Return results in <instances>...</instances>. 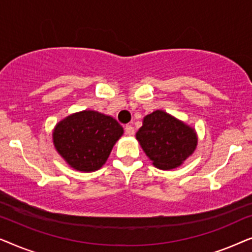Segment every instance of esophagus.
<instances>
[{
  "label": "esophagus",
  "instance_id": "34e87169",
  "mask_svg": "<svg viewBox=\"0 0 252 252\" xmlns=\"http://www.w3.org/2000/svg\"><path fill=\"white\" fill-rule=\"evenodd\" d=\"M125 133L127 134V135H134V127L132 126V125H126V127H125Z\"/></svg>",
  "mask_w": 252,
  "mask_h": 252
}]
</instances>
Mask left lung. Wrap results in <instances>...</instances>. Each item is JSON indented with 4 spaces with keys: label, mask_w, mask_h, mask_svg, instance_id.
I'll list each match as a JSON object with an SVG mask.
<instances>
[{
    "label": "left lung",
    "mask_w": 252,
    "mask_h": 252,
    "mask_svg": "<svg viewBox=\"0 0 252 252\" xmlns=\"http://www.w3.org/2000/svg\"><path fill=\"white\" fill-rule=\"evenodd\" d=\"M136 140L155 166L160 170L180 166L197 146L195 129L163 110L144 117Z\"/></svg>",
    "instance_id": "left-lung-1"
}]
</instances>
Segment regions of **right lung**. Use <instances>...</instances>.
Masks as SVG:
<instances>
[{"label": "right lung", "mask_w": 252, "mask_h": 252, "mask_svg": "<svg viewBox=\"0 0 252 252\" xmlns=\"http://www.w3.org/2000/svg\"><path fill=\"white\" fill-rule=\"evenodd\" d=\"M123 134V127L112 117L85 110L61 120L53 132V141L71 167L94 172L105 164Z\"/></svg>", "instance_id": "right-lung-1"}]
</instances>
